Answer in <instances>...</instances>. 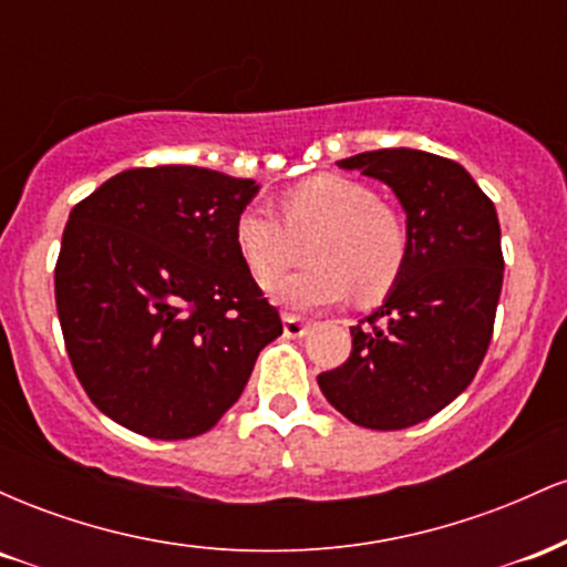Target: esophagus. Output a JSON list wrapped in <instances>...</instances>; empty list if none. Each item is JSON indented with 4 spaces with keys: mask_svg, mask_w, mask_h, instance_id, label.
Segmentation results:
<instances>
[{
    "mask_svg": "<svg viewBox=\"0 0 567 567\" xmlns=\"http://www.w3.org/2000/svg\"><path fill=\"white\" fill-rule=\"evenodd\" d=\"M282 322H285V336L288 338H303L311 328L309 322H303L301 317H296V315H285Z\"/></svg>",
    "mask_w": 567,
    "mask_h": 567,
    "instance_id": "34e87169",
    "label": "esophagus"
}]
</instances>
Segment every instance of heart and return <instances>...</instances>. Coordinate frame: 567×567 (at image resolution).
Wrapping results in <instances>:
<instances>
[{
  "label": "heart",
  "mask_w": 567,
  "mask_h": 567,
  "mask_svg": "<svg viewBox=\"0 0 567 567\" xmlns=\"http://www.w3.org/2000/svg\"><path fill=\"white\" fill-rule=\"evenodd\" d=\"M311 269L279 279L271 298L288 309L309 311L357 301L375 303L400 282L410 256L405 218L362 181L315 175L288 188L279 218L261 207H245L234 224L237 250L258 282L282 277L296 261L298 243Z\"/></svg>",
  "instance_id": "b5f03b06"
}]
</instances>
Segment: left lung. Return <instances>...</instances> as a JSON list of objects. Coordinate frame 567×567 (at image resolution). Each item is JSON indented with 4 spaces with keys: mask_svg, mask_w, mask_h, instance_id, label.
Returning a JSON list of instances; mask_svg holds the SVG:
<instances>
[{
    "mask_svg": "<svg viewBox=\"0 0 567 567\" xmlns=\"http://www.w3.org/2000/svg\"><path fill=\"white\" fill-rule=\"evenodd\" d=\"M392 186L410 256L379 311L351 328V354L317 375L351 424L394 432L432 419L470 386L491 347L504 282L493 202L458 162L415 148L341 159Z\"/></svg>",
    "mask_w": 567,
    "mask_h": 567,
    "instance_id": "obj_1",
    "label": "left lung"
}]
</instances>
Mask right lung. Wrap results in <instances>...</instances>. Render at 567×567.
<instances>
[{
  "instance_id": "obj_1",
  "label": "right lung",
  "mask_w": 567,
  "mask_h": 567,
  "mask_svg": "<svg viewBox=\"0 0 567 567\" xmlns=\"http://www.w3.org/2000/svg\"><path fill=\"white\" fill-rule=\"evenodd\" d=\"M256 181L133 167L76 202L55 264L71 368L93 405L154 440L199 437L282 336L234 239Z\"/></svg>"
}]
</instances>
